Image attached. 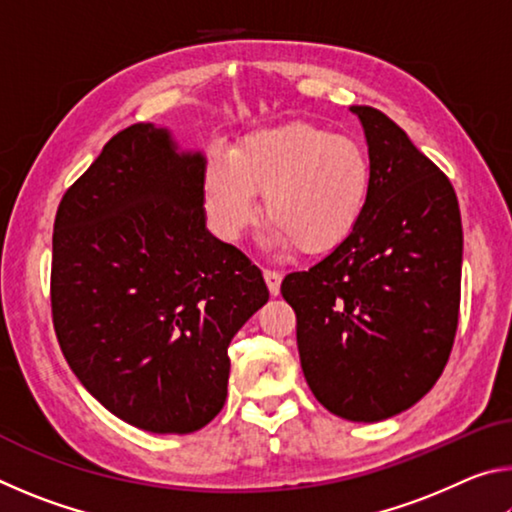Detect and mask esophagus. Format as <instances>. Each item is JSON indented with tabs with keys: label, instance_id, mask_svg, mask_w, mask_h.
Here are the masks:
<instances>
[{
	"label": "esophagus",
	"instance_id": "esophagus-1",
	"mask_svg": "<svg viewBox=\"0 0 512 512\" xmlns=\"http://www.w3.org/2000/svg\"><path fill=\"white\" fill-rule=\"evenodd\" d=\"M264 280L268 284V291H271V296H277V293H280L282 273L280 271H271V268H264Z\"/></svg>",
	"mask_w": 512,
	"mask_h": 512
}]
</instances>
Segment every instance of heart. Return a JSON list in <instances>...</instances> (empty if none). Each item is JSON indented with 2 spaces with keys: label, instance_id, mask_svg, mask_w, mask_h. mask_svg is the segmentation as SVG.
<instances>
[{
  "label": "heart",
  "instance_id": "obj_1",
  "mask_svg": "<svg viewBox=\"0 0 512 512\" xmlns=\"http://www.w3.org/2000/svg\"><path fill=\"white\" fill-rule=\"evenodd\" d=\"M366 151L329 128L296 124L250 133L232 158L214 155L203 180L216 235L237 241L253 225L262 194L271 241L302 255H327L357 230L370 201Z\"/></svg>",
  "mask_w": 512,
  "mask_h": 512
}]
</instances>
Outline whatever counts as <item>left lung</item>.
I'll use <instances>...</instances> for the list:
<instances>
[{"instance_id":"1","label":"left lung","mask_w":512,"mask_h":512,"mask_svg":"<svg viewBox=\"0 0 512 512\" xmlns=\"http://www.w3.org/2000/svg\"><path fill=\"white\" fill-rule=\"evenodd\" d=\"M366 131L370 201L352 237L282 280L316 400L352 422L386 420L427 395L452 354L463 228L449 178L400 126L352 106Z\"/></svg>"}]
</instances>
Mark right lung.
<instances>
[{
    "mask_svg": "<svg viewBox=\"0 0 512 512\" xmlns=\"http://www.w3.org/2000/svg\"><path fill=\"white\" fill-rule=\"evenodd\" d=\"M205 158L167 128L110 137L54 221L51 318L81 384L137 429L192 433L228 397V345L266 305L262 271L214 239Z\"/></svg>",
    "mask_w": 512,
    "mask_h": 512,
    "instance_id": "right-lung-1",
    "label": "right lung"
}]
</instances>
